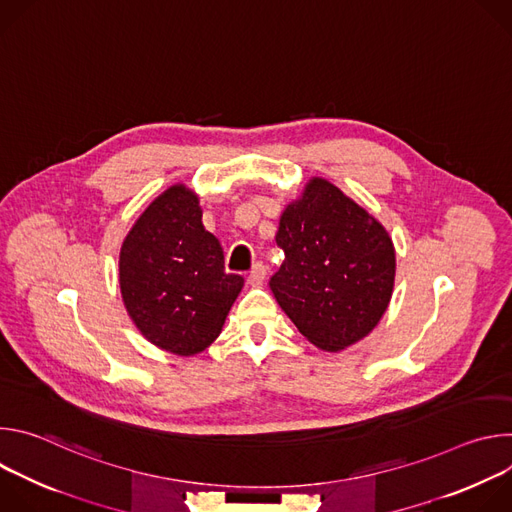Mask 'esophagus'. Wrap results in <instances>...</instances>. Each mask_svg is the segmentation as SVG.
Instances as JSON below:
<instances>
[{
    "label": "esophagus",
    "mask_w": 512,
    "mask_h": 512,
    "mask_svg": "<svg viewBox=\"0 0 512 512\" xmlns=\"http://www.w3.org/2000/svg\"><path fill=\"white\" fill-rule=\"evenodd\" d=\"M265 275H267L265 265H263V263H255V265L251 267L249 275H247V281H249V285H261L263 279H265Z\"/></svg>",
    "instance_id": "esophagus-1"
}]
</instances>
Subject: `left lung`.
<instances>
[{"label": "left lung", "instance_id": "obj_1", "mask_svg": "<svg viewBox=\"0 0 512 512\" xmlns=\"http://www.w3.org/2000/svg\"><path fill=\"white\" fill-rule=\"evenodd\" d=\"M275 243L285 259L269 287L312 344L336 352L379 324L393 294V241L342 190L310 180L283 210Z\"/></svg>", "mask_w": 512, "mask_h": 512}]
</instances>
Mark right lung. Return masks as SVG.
I'll return each instance as SVG.
<instances>
[{"mask_svg": "<svg viewBox=\"0 0 512 512\" xmlns=\"http://www.w3.org/2000/svg\"><path fill=\"white\" fill-rule=\"evenodd\" d=\"M243 281L225 271L223 247L202 225L198 196L182 184L145 208L119 255L131 320L150 342L180 356L202 352L221 334Z\"/></svg>", "mask_w": 512, "mask_h": 512, "instance_id": "add662e5", "label": "right lung"}]
</instances>
